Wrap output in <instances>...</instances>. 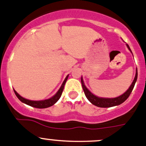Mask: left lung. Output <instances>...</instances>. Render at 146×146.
<instances>
[{
	"label": "left lung",
	"mask_w": 146,
	"mask_h": 146,
	"mask_svg": "<svg viewBox=\"0 0 146 146\" xmlns=\"http://www.w3.org/2000/svg\"><path fill=\"white\" fill-rule=\"evenodd\" d=\"M127 47H128L129 49L131 51L130 48H129L128 44H127ZM137 70H136V74H135V79H134L133 82H132V84H131V86H129V89H127V91L126 92H124L122 95L119 96V97L115 98H98L97 96L94 95V94H93L92 93L90 92L87 89V88L85 86L84 83L82 78H81V84H82L83 90L84 92V94L85 95H86V98L89 100V101L91 102V103H92L93 105L100 108H110L121 104V103H123V102L129 98V96L130 95L132 89H133L134 86H135V82L137 81Z\"/></svg>",
	"instance_id": "8db88e82"
}]
</instances>
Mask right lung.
<instances>
[{"label": "right lung", "mask_w": 146, "mask_h": 146, "mask_svg": "<svg viewBox=\"0 0 146 146\" xmlns=\"http://www.w3.org/2000/svg\"><path fill=\"white\" fill-rule=\"evenodd\" d=\"M68 78V76H66V78H65V81H63L62 83V84L61 87L60 89H59V91L57 92V94H55L54 96H53L52 98L48 100H42V101H33V100H29L25 99L22 97H21L19 94H18L15 90H14V93H15L16 96L17 97L18 99L21 101V102H24L25 104L28 105L30 106H32L33 108H48L50 107V106H53L54 103L57 102L59 99L60 98L62 95V91H63L64 89V86L65 84V82H66L67 79Z\"/></svg>", "instance_id": "right-lung-1"}]
</instances>
